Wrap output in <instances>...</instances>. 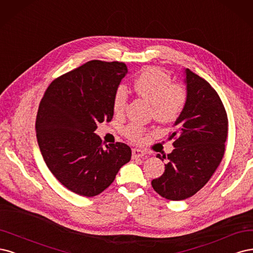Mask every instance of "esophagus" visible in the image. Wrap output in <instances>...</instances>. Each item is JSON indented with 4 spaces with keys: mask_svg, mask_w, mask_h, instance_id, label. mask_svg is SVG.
<instances>
[{
    "mask_svg": "<svg viewBox=\"0 0 253 253\" xmlns=\"http://www.w3.org/2000/svg\"><path fill=\"white\" fill-rule=\"evenodd\" d=\"M146 154L145 151L138 149V148H133L132 149V158L133 159H138V158H143Z\"/></svg>",
    "mask_w": 253,
    "mask_h": 253,
    "instance_id": "34e87169",
    "label": "esophagus"
}]
</instances>
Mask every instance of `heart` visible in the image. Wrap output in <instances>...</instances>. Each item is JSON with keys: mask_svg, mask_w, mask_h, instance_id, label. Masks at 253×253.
I'll list each match as a JSON object with an SVG mask.
<instances>
[{"mask_svg": "<svg viewBox=\"0 0 253 253\" xmlns=\"http://www.w3.org/2000/svg\"><path fill=\"white\" fill-rule=\"evenodd\" d=\"M135 93L152 105L153 118L169 123L174 121L182 112L187 93L182 85L172 84L171 78L159 68H145L132 83ZM128 104V91L120 86L113 96L112 107L117 115H121ZM126 135L131 140L138 141L143 137L144 129L138 125H129L125 130Z\"/></svg>", "mask_w": 253, "mask_h": 253, "instance_id": "b5f03b06", "label": "heart"}]
</instances>
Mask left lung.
<instances>
[{
  "mask_svg": "<svg viewBox=\"0 0 253 253\" xmlns=\"http://www.w3.org/2000/svg\"><path fill=\"white\" fill-rule=\"evenodd\" d=\"M184 76L187 99L169 136L174 149L167 154L164 173L151 182L171 201L188 199L205 186L224 157L228 133L227 113L216 91L188 68Z\"/></svg>",
  "mask_w": 253,
  "mask_h": 253,
  "instance_id": "1",
  "label": "left lung"
}]
</instances>
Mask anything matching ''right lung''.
Masks as SVG:
<instances>
[{"label":"right lung","mask_w":253,"mask_h":253,"mask_svg":"<svg viewBox=\"0 0 253 253\" xmlns=\"http://www.w3.org/2000/svg\"><path fill=\"white\" fill-rule=\"evenodd\" d=\"M127 66L119 62L89 61L55 79L40 103L36 132L51 173L70 191L94 197L115 181L131 159L124 143L106 145L94 131L111 121L113 96Z\"/></svg>","instance_id":"right-lung-1"}]
</instances>
